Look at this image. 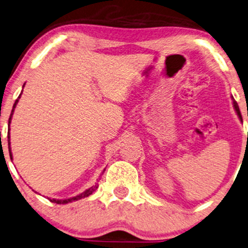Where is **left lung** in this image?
<instances>
[{
  "instance_id": "8db88e82",
  "label": "left lung",
  "mask_w": 248,
  "mask_h": 248,
  "mask_svg": "<svg viewBox=\"0 0 248 248\" xmlns=\"http://www.w3.org/2000/svg\"><path fill=\"white\" fill-rule=\"evenodd\" d=\"M233 106H234V108H236V111H237L238 115H239V118L241 119V115H240V112H239V108H238V104H237L236 101H233Z\"/></svg>"
}]
</instances>
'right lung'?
I'll use <instances>...</instances> for the list:
<instances>
[{
	"instance_id": "obj_1",
	"label": "right lung",
	"mask_w": 248,
	"mask_h": 248,
	"mask_svg": "<svg viewBox=\"0 0 248 248\" xmlns=\"http://www.w3.org/2000/svg\"><path fill=\"white\" fill-rule=\"evenodd\" d=\"M21 93H23V92H21ZM20 93V95H21ZM20 95L18 96V98L16 99L15 104H14V108H12V111H11V114H10V118H9V126H10V122H11V118H12V114H14V111H15V108L16 105H17L18 101H19L20 98ZM8 145H9V153H10V159H12V153H11V149H10V128H9V131H8ZM97 187H98V186H92L90 189H88L84 191V192L80 193L79 196H75L73 197V198H70V199H62V200H58V199H49L50 202H55V203H67V202H74V200H79V199H82V198H86V197L90 196L93 191H95Z\"/></svg>"
}]
</instances>
